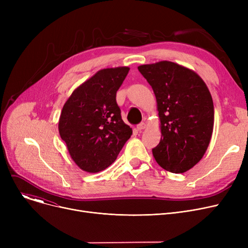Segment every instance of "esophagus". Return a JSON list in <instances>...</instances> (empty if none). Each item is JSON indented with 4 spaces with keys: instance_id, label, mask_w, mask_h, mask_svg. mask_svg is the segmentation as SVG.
I'll use <instances>...</instances> for the list:
<instances>
[{
    "instance_id": "obj_1",
    "label": "esophagus",
    "mask_w": 248,
    "mask_h": 248,
    "mask_svg": "<svg viewBox=\"0 0 248 248\" xmlns=\"http://www.w3.org/2000/svg\"><path fill=\"white\" fill-rule=\"evenodd\" d=\"M146 126H147L146 123H140V124H138L137 128L139 129V131H141V129H144V128H146Z\"/></svg>"
}]
</instances>
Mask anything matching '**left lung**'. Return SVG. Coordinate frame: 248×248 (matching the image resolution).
Segmentation results:
<instances>
[{
  "instance_id": "1",
  "label": "left lung",
  "mask_w": 248,
  "mask_h": 248,
  "mask_svg": "<svg viewBox=\"0 0 248 248\" xmlns=\"http://www.w3.org/2000/svg\"><path fill=\"white\" fill-rule=\"evenodd\" d=\"M157 99L162 138L153 155L165 170L180 174L203 158L212 137L214 106L209 89L191 69L171 61L140 65Z\"/></svg>"
}]
</instances>
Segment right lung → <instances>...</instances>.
Returning a JSON list of instances; mask_svg holds the SVG:
<instances>
[{"label":"right lung","instance_id":"add662e5","mask_svg":"<svg viewBox=\"0 0 248 248\" xmlns=\"http://www.w3.org/2000/svg\"><path fill=\"white\" fill-rule=\"evenodd\" d=\"M128 70L123 66L97 71L64 103L59 134L71 159L87 173L106 170L133 134L115 99Z\"/></svg>","mask_w":248,"mask_h":248}]
</instances>
